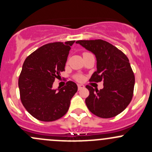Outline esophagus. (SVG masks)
<instances>
[{
  "mask_svg": "<svg viewBox=\"0 0 152 152\" xmlns=\"http://www.w3.org/2000/svg\"><path fill=\"white\" fill-rule=\"evenodd\" d=\"M83 88H85V86H84L83 85H79V84L78 85V90H80Z\"/></svg>",
  "mask_w": 152,
  "mask_h": 152,
  "instance_id": "obj_1",
  "label": "esophagus"
}]
</instances>
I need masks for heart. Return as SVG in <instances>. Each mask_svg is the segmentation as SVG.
<instances>
[{"instance_id":"b5f03b06","label":"heart","mask_w":152,"mask_h":152,"mask_svg":"<svg viewBox=\"0 0 152 152\" xmlns=\"http://www.w3.org/2000/svg\"><path fill=\"white\" fill-rule=\"evenodd\" d=\"M77 79H78V80L81 81V80H82V79H83V77H82V76H77Z\"/></svg>"}]
</instances>
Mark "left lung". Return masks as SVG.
I'll list each match as a JSON object with an SVG mask.
<instances>
[{
    "instance_id": "obj_1",
    "label": "left lung",
    "mask_w": 152,
    "mask_h": 152,
    "mask_svg": "<svg viewBox=\"0 0 152 152\" xmlns=\"http://www.w3.org/2000/svg\"><path fill=\"white\" fill-rule=\"evenodd\" d=\"M96 55L97 70L90 82H104L100 90L86 86L90 94L85 99L88 110L102 118L115 117L124 111L131 102L134 86V75L127 56L115 46L103 39L78 40Z\"/></svg>"
}]
</instances>
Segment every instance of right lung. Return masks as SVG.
<instances>
[{
  "label": "right lung",
  "mask_w": 152,
  "mask_h": 152,
  "mask_svg": "<svg viewBox=\"0 0 152 152\" xmlns=\"http://www.w3.org/2000/svg\"><path fill=\"white\" fill-rule=\"evenodd\" d=\"M74 42L48 43L24 61L18 79L20 100L26 110L37 120L50 122L61 118L77 92V85L71 81L59 91L52 88L55 79L65 71L70 46Z\"/></svg>",
  "instance_id": "obj_1"
}]
</instances>
